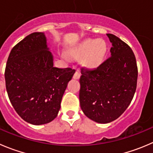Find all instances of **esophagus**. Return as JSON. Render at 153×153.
<instances>
[{"mask_svg": "<svg viewBox=\"0 0 153 153\" xmlns=\"http://www.w3.org/2000/svg\"><path fill=\"white\" fill-rule=\"evenodd\" d=\"M80 76H81V73H80L79 71L77 70L76 72H75V73L74 74L73 78H74V79H79Z\"/></svg>", "mask_w": 153, "mask_h": 153, "instance_id": "34e87169", "label": "esophagus"}]
</instances>
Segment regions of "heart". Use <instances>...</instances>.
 <instances>
[{
	"label": "heart",
	"mask_w": 153,
	"mask_h": 153,
	"mask_svg": "<svg viewBox=\"0 0 153 153\" xmlns=\"http://www.w3.org/2000/svg\"><path fill=\"white\" fill-rule=\"evenodd\" d=\"M107 52L106 44L100 39H85L69 50V55L75 59L82 58V63L88 69H96L105 59ZM61 57L68 60L65 52H61Z\"/></svg>",
	"instance_id": "1"
}]
</instances>
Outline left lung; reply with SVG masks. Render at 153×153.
I'll list each match as a JSON object with an SVG mask.
<instances>
[{
  "label": "left lung",
  "instance_id": "8db88e82",
  "mask_svg": "<svg viewBox=\"0 0 153 153\" xmlns=\"http://www.w3.org/2000/svg\"><path fill=\"white\" fill-rule=\"evenodd\" d=\"M112 44L109 58L94 70L81 69L79 100L84 114L99 123L117 119L131 103L137 80L135 56L116 36L107 33Z\"/></svg>",
  "mask_w": 153,
  "mask_h": 153
}]
</instances>
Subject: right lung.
I'll return each instance as SVG.
<instances>
[{"instance_id": "right-lung-1", "label": "right lung", "mask_w": 153, "mask_h": 153, "mask_svg": "<svg viewBox=\"0 0 153 153\" xmlns=\"http://www.w3.org/2000/svg\"><path fill=\"white\" fill-rule=\"evenodd\" d=\"M75 69L54 67L44 33L27 36L11 50L5 69L6 88L19 116L33 125L57 117L62 97Z\"/></svg>"}]
</instances>
